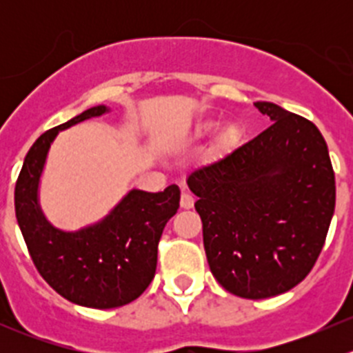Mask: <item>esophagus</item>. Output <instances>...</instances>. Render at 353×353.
<instances>
[{"label": "esophagus", "mask_w": 353, "mask_h": 353, "mask_svg": "<svg viewBox=\"0 0 353 353\" xmlns=\"http://www.w3.org/2000/svg\"><path fill=\"white\" fill-rule=\"evenodd\" d=\"M193 205H194V198L191 196L190 193H186V191H184V193L181 194V208L190 210V208H193Z\"/></svg>", "instance_id": "esophagus-1"}]
</instances>
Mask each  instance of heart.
Returning a JSON list of instances; mask_svg holds the SVG:
<instances>
[{
    "instance_id": "b5f03b06",
    "label": "heart",
    "mask_w": 353,
    "mask_h": 353,
    "mask_svg": "<svg viewBox=\"0 0 353 353\" xmlns=\"http://www.w3.org/2000/svg\"><path fill=\"white\" fill-rule=\"evenodd\" d=\"M216 126H219V123L213 119L199 121L193 130L194 138L208 137V134H212L216 130ZM243 128L239 124L230 123L227 126H223L219 131L215 140H213L212 148H210L212 159H225V157L234 154L241 147V143H243Z\"/></svg>"
}]
</instances>
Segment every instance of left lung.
Listing matches in <instances>:
<instances>
[{
  "label": "left lung",
  "mask_w": 353,
  "mask_h": 353,
  "mask_svg": "<svg viewBox=\"0 0 353 353\" xmlns=\"http://www.w3.org/2000/svg\"><path fill=\"white\" fill-rule=\"evenodd\" d=\"M273 124L188 177L216 282L244 299L294 288L312 270L334 212L328 147L305 117L254 102Z\"/></svg>",
  "instance_id": "1"
}]
</instances>
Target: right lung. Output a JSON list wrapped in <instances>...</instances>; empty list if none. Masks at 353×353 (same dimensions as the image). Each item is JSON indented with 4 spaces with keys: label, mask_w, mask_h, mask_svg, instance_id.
<instances>
[{
    "label": "right lung",
    "mask_w": 353,
    "mask_h": 353,
    "mask_svg": "<svg viewBox=\"0 0 353 353\" xmlns=\"http://www.w3.org/2000/svg\"><path fill=\"white\" fill-rule=\"evenodd\" d=\"M83 110L35 140L15 184V213L30 258L42 279L78 305L112 309L140 297L155 276L157 248L179 208L176 184L160 193L131 190L112 212L90 227L65 232L46 220L37 198L49 147L61 130L108 112Z\"/></svg>",
    "instance_id": "right-lung-1"
}]
</instances>
